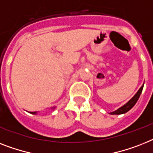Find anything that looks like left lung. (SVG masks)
<instances>
[{
    "instance_id": "obj_1",
    "label": "left lung",
    "mask_w": 153,
    "mask_h": 153,
    "mask_svg": "<svg viewBox=\"0 0 153 153\" xmlns=\"http://www.w3.org/2000/svg\"><path fill=\"white\" fill-rule=\"evenodd\" d=\"M144 87V84L141 86V88L138 89V91L136 93L134 96L128 102L126 103L125 105H123L122 107H120V108H118L117 110L112 111V112H110L111 115H121V114H124V113L127 112L128 111H130V109L132 108L134 106L135 104L137 103V100L140 97V95H141V92H142V89H143Z\"/></svg>"
}]
</instances>
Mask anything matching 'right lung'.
Here are the masks:
<instances>
[{"mask_svg": "<svg viewBox=\"0 0 153 153\" xmlns=\"http://www.w3.org/2000/svg\"><path fill=\"white\" fill-rule=\"evenodd\" d=\"M56 108V107H52V108H51V109H52V110H54V109ZM31 113V114H33V115H36V114H37V112H36V111H33V112H30Z\"/></svg>", "mask_w": 153, "mask_h": 153, "instance_id": "1", "label": "right lung"}]
</instances>
